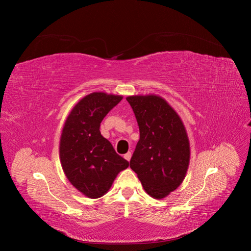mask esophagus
Here are the masks:
<instances>
[{"label": "esophagus", "mask_w": 251, "mask_h": 251, "mask_svg": "<svg viewBox=\"0 0 251 251\" xmlns=\"http://www.w3.org/2000/svg\"><path fill=\"white\" fill-rule=\"evenodd\" d=\"M131 157H132V153H131V151H127L126 154H125V159H126V160H127V161H130Z\"/></svg>", "instance_id": "esophagus-1"}]
</instances>
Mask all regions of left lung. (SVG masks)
Masks as SVG:
<instances>
[{"label":"left lung","mask_w":251,"mask_h":251,"mask_svg":"<svg viewBox=\"0 0 251 251\" xmlns=\"http://www.w3.org/2000/svg\"><path fill=\"white\" fill-rule=\"evenodd\" d=\"M139 126L140 138L131 158V169L151 197L165 198L184 180L191 149L181 118L162 97H126Z\"/></svg>","instance_id":"1"}]
</instances>
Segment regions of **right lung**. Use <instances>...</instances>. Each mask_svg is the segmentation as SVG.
Instances as JSON below:
<instances>
[{
    "label": "right lung",
    "instance_id": "right-lung-1",
    "mask_svg": "<svg viewBox=\"0 0 251 251\" xmlns=\"http://www.w3.org/2000/svg\"><path fill=\"white\" fill-rule=\"evenodd\" d=\"M121 100L103 92L85 96L74 105L60 135L59 157L66 177L91 199L102 197L128 166L100 131L102 119Z\"/></svg>",
    "mask_w": 251,
    "mask_h": 251
}]
</instances>
